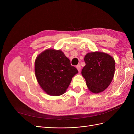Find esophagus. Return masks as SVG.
I'll use <instances>...</instances> for the list:
<instances>
[{
    "label": "esophagus",
    "mask_w": 134,
    "mask_h": 134,
    "mask_svg": "<svg viewBox=\"0 0 134 134\" xmlns=\"http://www.w3.org/2000/svg\"><path fill=\"white\" fill-rule=\"evenodd\" d=\"M76 68H77V69H78V72H80V70H81V66H80V64L76 66Z\"/></svg>",
    "instance_id": "esophagus-1"
}]
</instances>
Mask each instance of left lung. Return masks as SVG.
<instances>
[{
    "mask_svg": "<svg viewBox=\"0 0 134 134\" xmlns=\"http://www.w3.org/2000/svg\"><path fill=\"white\" fill-rule=\"evenodd\" d=\"M86 65L81 74L86 82L88 90L93 93L103 92L113 79L115 61L108 54L95 52L87 53L84 58Z\"/></svg>",
    "mask_w": 134,
    "mask_h": 134,
    "instance_id": "left-lung-1",
    "label": "left lung"
}]
</instances>
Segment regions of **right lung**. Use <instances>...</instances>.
<instances>
[{
	"mask_svg": "<svg viewBox=\"0 0 134 134\" xmlns=\"http://www.w3.org/2000/svg\"><path fill=\"white\" fill-rule=\"evenodd\" d=\"M35 72L42 89L49 95L58 96L66 92L78 71L61 51L48 49L37 56Z\"/></svg>",
	"mask_w": 134,
	"mask_h": 134,
	"instance_id": "1",
	"label": "right lung"
}]
</instances>
